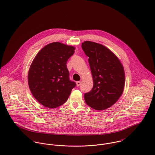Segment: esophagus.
Masks as SVG:
<instances>
[{"instance_id": "esophagus-1", "label": "esophagus", "mask_w": 155, "mask_h": 155, "mask_svg": "<svg viewBox=\"0 0 155 155\" xmlns=\"http://www.w3.org/2000/svg\"><path fill=\"white\" fill-rule=\"evenodd\" d=\"M81 81H77V83H76V84H77V87H79V86H80L81 85Z\"/></svg>"}]
</instances>
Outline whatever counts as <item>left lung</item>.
<instances>
[{
	"label": "left lung",
	"instance_id": "left-lung-1",
	"mask_svg": "<svg viewBox=\"0 0 155 155\" xmlns=\"http://www.w3.org/2000/svg\"><path fill=\"white\" fill-rule=\"evenodd\" d=\"M82 48L89 58L93 87L84 94L86 104L97 110L111 107L122 95L125 86V72L118 57L101 44L86 41Z\"/></svg>",
	"mask_w": 155,
	"mask_h": 155
}]
</instances>
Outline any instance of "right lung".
<instances>
[{"label":"right lung","mask_w":155,"mask_h":155,"mask_svg":"<svg viewBox=\"0 0 155 155\" xmlns=\"http://www.w3.org/2000/svg\"><path fill=\"white\" fill-rule=\"evenodd\" d=\"M75 48L60 42L49 43L35 56L28 74L30 90L43 106L56 108L65 103L76 84L69 78L67 62Z\"/></svg>","instance_id":"add662e5"}]
</instances>
